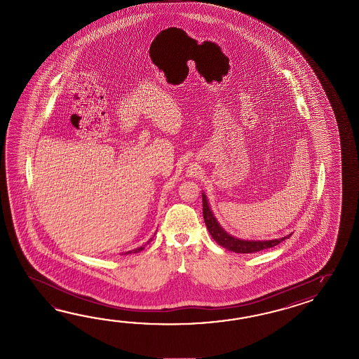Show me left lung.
Instances as JSON below:
<instances>
[{
    "instance_id": "8db88e82",
    "label": "left lung",
    "mask_w": 359,
    "mask_h": 359,
    "mask_svg": "<svg viewBox=\"0 0 359 359\" xmlns=\"http://www.w3.org/2000/svg\"><path fill=\"white\" fill-rule=\"evenodd\" d=\"M203 215L205 221L206 229L209 233L212 235L217 244L221 245L231 252H241V254H249V252H257L264 249L273 248L276 245L283 243V240L289 238L291 235L283 237V238H276V240H268V241H246V240H240L236 237L231 236L224 229H222L219 223L214 218L213 213L209 208V204L206 201V196L203 194Z\"/></svg>"
}]
</instances>
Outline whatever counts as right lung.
Wrapping results in <instances>:
<instances>
[{"label":"right lung","instance_id":"add662e5","mask_svg":"<svg viewBox=\"0 0 359 359\" xmlns=\"http://www.w3.org/2000/svg\"><path fill=\"white\" fill-rule=\"evenodd\" d=\"M151 240H153V238H150V241H151ZM150 241H147V244H149V243H150ZM145 246H146V245H144V246H141V248H137V249H135V250H133V252H126V254H130V252H141V250H144V249H145Z\"/></svg>","mask_w":359,"mask_h":359}]
</instances>
